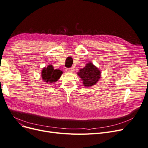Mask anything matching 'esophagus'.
Wrapping results in <instances>:
<instances>
[{"label": "esophagus", "mask_w": 148, "mask_h": 148, "mask_svg": "<svg viewBox=\"0 0 148 148\" xmlns=\"http://www.w3.org/2000/svg\"><path fill=\"white\" fill-rule=\"evenodd\" d=\"M66 71L68 73H73L74 71V69L73 68H66Z\"/></svg>", "instance_id": "obj_1"}]
</instances>
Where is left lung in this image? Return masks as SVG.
<instances>
[{"mask_svg":"<svg viewBox=\"0 0 148 148\" xmlns=\"http://www.w3.org/2000/svg\"><path fill=\"white\" fill-rule=\"evenodd\" d=\"M77 75L82 80L83 86L89 88L95 85L101 77V71L91 62L86 64L84 68L80 69Z\"/></svg>","mask_w":148,"mask_h":148,"instance_id":"8db88e82","label":"left lung"}]
</instances>
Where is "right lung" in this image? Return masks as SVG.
Returning <instances> with one entry per match:
<instances>
[{"label": "right lung", "instance_id": "obj_1", "mask_svg": "<svg viewBox=\"0 0 148 148\" xmlns=\"http://www.w3.org/2000/svg\"><path fill=\"white\" fill-rule=\"evenodd\" d=\"M63 74V71L59 69H55L53 65H49L44 67L42 70L41 77L44 82L53 83L58 80Z\"/></svg>", "mask_w": 148, "mask_h": 148}]
</instances>
